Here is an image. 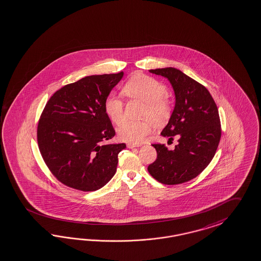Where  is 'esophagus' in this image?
Masks as SVG:
<instances>
[{
    "label": "esophagus",
    "instance_id": "1",
    "mask_svg": "<svg viewBox=\"0 0 261 261\" xmlns=\"http://www.w3.org/2000/svg\"><path fill=\"white\" fill-rule=\"evenodd\" d=\"M126 146H127V148H129V149H133V148H135V147H139L140 145L134 144V143H127V144H126Z\"/></svg>",
    "mask_w": 261,
    "mask_h": 261
}]
</instances>
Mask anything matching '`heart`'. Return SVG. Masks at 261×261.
Here are the masks:
<instances>
[{
    "mask_svg": "<svg viewBox=\"0 0 261 261\" xmlns=\"http://www.w3.org/2000/svg\"><path fill=\"white\" fill-rule=\"evenodd\" d=\"M124 94L129 97L143 100L146 103L142 116L150 118L154 124H162L170 113V103L166 97L167 89L154 78L137 74L130 78L123 88ZM105 110L110 120L119 125L124 119V102L116 95H109L105 101ZM151 123L142 121H124L118 127L121 140L130 143H140L151 130Z\"/></svg>",
    "mask_w": 261,
    "mask_h": 261,
    "instance_id": "obj_1",
    "label": "heart"
}]
</instances>
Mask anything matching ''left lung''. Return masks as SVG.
I'll list each match as a JSON object with an SVG mask.
<instances>
[{"label":"left lung","mask_w":261,"mask_h":261,"mask_svg":"<svg viewBox=\"0 0 261 261\" xmlns=\"http://www.w3.org/2000/svg\"><path fill=\"white\" fill-rule=\"evenodd\" d=\"M166 78L173 88L175 107L162 135L173 140L174 150L153 144L156 160L148 166L155 180L164 185L185 183L202 172L212 161L221 139L218 107L209 91L200 83L174 68L150 69Z\"/></svg>","instance_id":"obj_1"}]
</instances>
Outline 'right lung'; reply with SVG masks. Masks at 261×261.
<instances>
[{"label": "right lung", "mask_w": 261, "mask_h": 261, "mask_svg": "<svg viewBox=\"0 0 261 261\" xmlns=\"http://www.w3.org/2000/svg\"><path fill=\"white\" fill-rule=\"evenodd\" d=\"M124 72L91 75L57 91L38 126L39 151L50 171L72 189L93 192L116 173L125 143L102 144L115 135L105 101Z\"/></svg>", "instance_id": "1"}]
</instances>
